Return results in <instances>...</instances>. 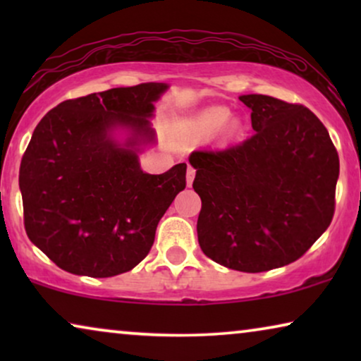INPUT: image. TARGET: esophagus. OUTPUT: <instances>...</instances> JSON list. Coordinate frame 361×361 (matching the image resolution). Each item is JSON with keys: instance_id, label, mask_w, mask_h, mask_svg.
Returning a JSON list of instances; mask_svg holds the SVG:
<instances>
[{"instance_id": "esophagus-1", "label": "esophagus", "mask_w": 361, "mask_h": 361, "mask_svg": "<svg viewBox=\"0 0 361 361\" xmlns=\"http://www.w3.org/2000/svg\"><path fill=\"white\" fill-rule=\"evenodd\" d=\"M194 177H195V169L192 166H187V185H192V182H194Z\"/></svg>"}]
</instances>
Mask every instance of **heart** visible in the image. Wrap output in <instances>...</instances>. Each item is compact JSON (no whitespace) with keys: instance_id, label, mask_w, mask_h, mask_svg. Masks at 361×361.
<instances>
[{"instance_id":"1","label":"heart","mask_w":361,"mask_h":361,"mask_svg":"<svg viewBox=\"0 0 361 361\" xmlns=\"http://www.w3.org/2000/svg\"><path fill=\"white\" fill-rule=\"evenodd\" d=\"M228 116H230V111L224 106L207 108V110L202 111L199 118H197L195 130L202 136H210L214 135L215 131H219L225 124L224 131L226 135H233V133H236V130L240 128V123L236 120L228 121Z\"/></svg>"}]
</instances>
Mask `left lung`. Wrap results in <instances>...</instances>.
Segmentation results:
<instances>
[{
	"mask_svg": "<svg viewBox=\"0 0 361 361\" xmlns=\"http://www.w3.org/2000/svg\"><path fill=\"white\" fill-rule=\"evenodd\" d=\"M240 100L251 110L255 135L189 157L202 199L197 235L215 263L263 273L294 263L329 228L340 162L309 108L268 95Z\"/></svg>",
	"mask_w": 361,
	"mask_h": 361,
	"instance_id": "left-lung-1",
	"label": "left lung"
}]
</instances>
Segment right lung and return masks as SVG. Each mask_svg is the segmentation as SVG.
<instances>
[{
	"instance_id": "1",
	"label": "right lung",
	"mask_w": 361,
	"mask_h": 361,
	"mask_svg": "<svg viewBox=\"0 0 361 361\" xmlns=\"http://www.w3.org/2000/svg\"><path fill=\"white\" fill-rule=\"evenodd\" d=\"M164 83L111 88L59 103L39 121L19 167L29 240L72 274L110 278L141 263L172 200L185 189L187 164L141 171L137 141L154 140L152 102ZM130 127L126 148L107 131Z\"/></svg>"
}]
</instances>
